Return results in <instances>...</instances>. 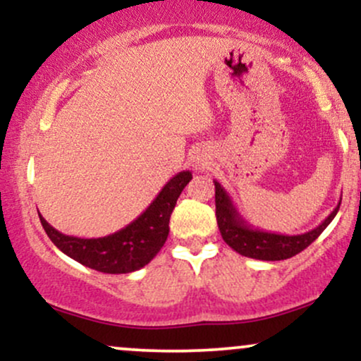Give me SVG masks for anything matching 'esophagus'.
<instances>
[{
	"label": "esophagus",
	"mask_w": 361,
	"mask_h": 361,
	"mask_svg": "<svg viewBox=\"0 0 361 361\" xmlns=\"http://www.w3.org/2000/svg\"><path fill=\"white\" fill-rule=\"evenodd\" d=\"M192 164H193L195 169H205V166H207V156L205 154H200V152H197V154L193 156Z\"/></svg>",
	"instance_id": "34e87169"
}]
</instances>
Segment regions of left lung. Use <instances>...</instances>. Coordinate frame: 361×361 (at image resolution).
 <instances>
[{
    "label": "left lung",
    "mask_w": 361,
    "mask_h": 361,
    "mask_svg": "<svg viewBox=\"0 0 361 361\" xmlns=\"http://www.w3.org/2000/svg\"><path fill=\"white\" fill-rule=\"evenodd\" d=\"M215 185V215H217V226L221 231L222 239L239 255L247 258L263 259V261H280L292 258L304 251L310 243H314L321 235L322 231L329 226L331 221L336 217L339 204L334 210L322 221L316 229L304 234L287 235L268 233V231L256 229L235 209L233 198L226 192V188L214 181Z\"/></svg>",
    "instance_id": "left-lung-1"
}]
</instances>
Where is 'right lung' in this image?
Returning a JSON list of instances; mask_svg holds the SVG:
<instances>
[{
  "instance_id": "right-lung-1",
  "label": "right lung",
  "mask_w": 361,
  "mask_h": 361,
  "mask_svg": "<svg viewBox=\"0 0 361 361\" xmlns=\"http://www.w3.org/2000/svg\"><path fill=\"white\" fill-rule=\"evenodd\" d=\"M190 180V171L178 173L135 221L105 238L66 235L54 229L40 214L39 217L49 239L69 258L102 273H130L146 267L164 246L169 234V217Z\"/></svg>"
}]
</instances>
